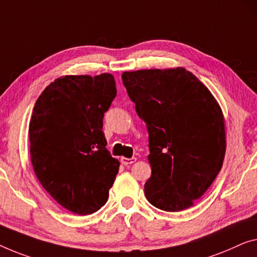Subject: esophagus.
<instances>
[{
  "label": "esophagus",
  "instance_id": "34e87169",
  "mask_svg": "<svg viewBox=\"0 0 257 257\" xmlns=\"http://www.w3.org/2000/svg\"><path fill=\"white\" fill-rule=\"evenodd\" d=\"M135 162H136L135 157H133V158H125V157H121V164H123V165H130V164H133Z\"/></svg>",
  "mask_w": 257,
  "mask_h": 257
}]
</instances>
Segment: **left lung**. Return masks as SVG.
<instances>
[{
	"label": "left lung",
	"instance_id": "1",
	"mask_svg": "<svg viewBox=\"0 0 257 257\" xmlns=\"http://www.w3.org/2000/svg\"><path fill=\"white\" fill-rule=\"evenodd\" d=\"M122 82L149 132L145 196L164 211L190 208L223 166L226 135L219 104L181 67L124 71Z\"/></svg>",
	"mask_w": 257,
	"mask_h": 257
}]
</instances>
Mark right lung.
<instances>
[{
  "instance_id": "1",
  "label": "right lung",
  "mask_w": 257,
  "mask_h": 257,
  "mask_svg": "<svg viewBox=\"0 0 257 257\" xmlns=\"http://www.w3.org/2000/svg\"><path fill=\"white\" fill-rule=\"evenodd\" d=\"M115 95L113 75H67L34 105L29 125L34 173L72 213L91 214L108 200L120 163L106 149L102 118Z\"/></svg>"
}]
</instances>
